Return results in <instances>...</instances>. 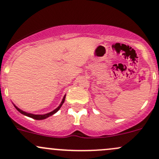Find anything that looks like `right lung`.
Wrapping results in <instances>:
<instances>
[{
    "mask_svg": "<svg viewBox=\"0 0 159 159\" xmlns=\"http://www.w3.org/2000/svg\"><path fill=\"white\" fill-rule=\"evenodd\" d=\"M65 96H66V95L64 96L63 99H62V101H61V105H59V106L57 107V108H56V109H54V111H52L49 112V113L44 114V115H34V114L28 113V112H25V111H22L21 109H20V108H18L17 106H15V105H14V107H15L16 109L18 111L20 112V113H21L22 115H26V116L30 117V118H34V119H36V120H43V119H45V118H48V117H50V116H51V115H54V114H55L56 112L57 111L60 109L61 107L62 106V105H63V103H64V102H65Z\"/></svg>",
    "mask_w": 159,
    "mask_h": 159,
    "instance_id": "right-lung-1",
    "label": "right lung"
}]
</instances>
